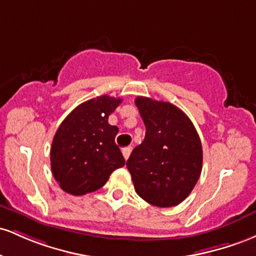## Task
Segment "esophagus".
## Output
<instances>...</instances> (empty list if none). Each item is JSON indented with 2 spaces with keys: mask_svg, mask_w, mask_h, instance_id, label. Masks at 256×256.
Listing matches in <instances>:
<instances>
[{
  "mask_svg": "<svg viewBox=\"0 0 256 256\" xmlns=\"http://www.w3.org/2000/svg\"><path fill=\"white\" fill-rule=\"evenodd\" d=\"M132 152V148H122V154H123V157H124V160H128L129 154H130Z\"/></svg>",
  "mask_w": 256,
  "mask_h": 256,
  "instance_id": "obj_1",
  "label": "esophagus"
}]
</instances>
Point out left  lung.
<instances>
[{
    "instance_id": "1",
    "label": "left lung",
    "mask_w": 256,
    "mask_h": 256,
    "mask_svg": "<svg viewBox=\"0 0 256 256\" xmlns=\"http://www.w3.org/2000/svg\"><path fill=\"white\" fill-rule=\"evenodd\" d=\"M136 105L146 133L127 160L134 188L152 206H178L191 194L202 172V144L196 128L170 102L138 96Z\"/></svg>"
}]
</instances>
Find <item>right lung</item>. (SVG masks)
<instances>
[{
    "instance_id": "1",
    "label": "right lung",
    "mask_w": 256,
    "mask_h": 256,
    "mask_svg": "<svg viewBox=\"0 0 256 256\" xmlns=\"http://www.w3.org/2000/svg\"><path fill=\"white\" fill-rule=\"evenodd\" d=\"M120 102V98H93L74 108L59 126L52 142L50 166L62 191L82 196L99 190L114 170L126 164L114 142L118 128L108 120Z\"/></svg>"
}]
</instances>
